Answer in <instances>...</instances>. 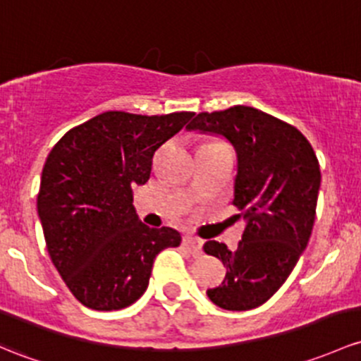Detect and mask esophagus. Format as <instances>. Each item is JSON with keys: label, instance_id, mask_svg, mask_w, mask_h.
<instances>
[{"label": "esophagus", "instance_id": "1", "mask_svg": "<svg viewBox=\"0 0 361 361\" xmlns=\"http://www.w3.org/2000/svg\"><path fill=\"white\" fill-rule=\"evenodd\" d=\"M183 245L187 247L193 256H199L200 252H202V242L199 240V238L192 237V235H185L183 237Z\"/></svg>", "mask_w": 361, "mask_h": 361}]
</instances>
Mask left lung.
<instances>
[{"mask_svg":"<svg viewBox=\"0 0 361 361\" xmlns=\"http://www.w3.org/2000/svg\"><path fill=\"white\" fill-rule=\"evenodd\" d=\"M187 130L223 135L237 150L233 206L247 221L237 249L207 240L204 252L226 267L207 289L216 306L245 311L264 305L289 279L317 214L320 164L298 128L245 105L200 112Z\"/></svg>","mask_w":361,"mask_h":361,"instance_id":"1","label":"left lung"}]
</instances>
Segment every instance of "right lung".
<instances>
[{
  "mask_svg": "<svg viewBox=\"0 0 361 361\" xmlns=\"http://www.w3.org/2000/svg\"><path fill=\"white\" fill-rule=\"evenodd\" d=\"M193 112L98 114L56 142L41 174L37 212L53 264L81 305L123 310L142 298L154 259L178 247L169 226L149 228L133 188L149 181L152 159Z\"/></svg>",
  "mask_w": 361,
  "mask_h": 361,
  "instance_id": "obj_1",
  "label": "right lung"
}]
</instances>
